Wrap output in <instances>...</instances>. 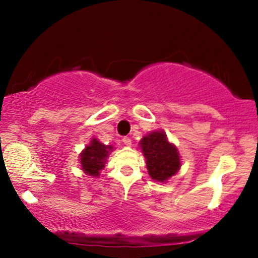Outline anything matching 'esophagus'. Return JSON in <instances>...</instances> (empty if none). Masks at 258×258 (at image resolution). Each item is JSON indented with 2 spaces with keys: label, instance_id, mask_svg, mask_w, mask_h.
<instances>
[{
  "label": "esophagus",
  "instance_id": "34e87169",
  "mask_svg": "<svg viewBox=\"0 0 258 258\" xmlns=\"http://www.w3.org/2000/svg\"><path fill=\"white\" fill-rule=\"evenodd\" d=\"M122 142H123L124 146H131V144H132V141H131V139H130V137H123Z\"/></svg>",
  "mask_w": 258,
  "mask_h": 258
}]
</instances>
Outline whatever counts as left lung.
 <instances>
[{
	"label": "left lung",
	"mask_w": 258,
	"mask_h": 258,
	"mask_svg": "<svg viewBox=\"0 0 258 258\" xmlns=\"http://www.w3.org/2000/svg\"><path fill=\"white\" fill-rule=\"evenodd\" d=\"M150 177L156 182H166L181 168V156L175 145L168 141L163 131H152L139 142Z\"/></svg>",
	"instance_id": "1"
}]
</instances>
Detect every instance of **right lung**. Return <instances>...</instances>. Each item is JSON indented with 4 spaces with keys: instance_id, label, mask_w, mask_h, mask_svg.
Instances as JSON below:
<instances>
[{
    "instance_id": "add662e5",
    "label": "right lung",
    "mask_w": 258,
    "mask_h": 258,
    "mask_svg": "<svg viewBox=\"0 0 258 258\" xmlns=\"http://www.w3.org/2000/svg\"><path fill=\"white\" fill-rule=\"evenodd\" d=\"M113 150V146L101 144L96 137H92L80 153V165L83 172L91 177H100V172L105 168L107 157Z\"/></svg>"
}]
</instances>
